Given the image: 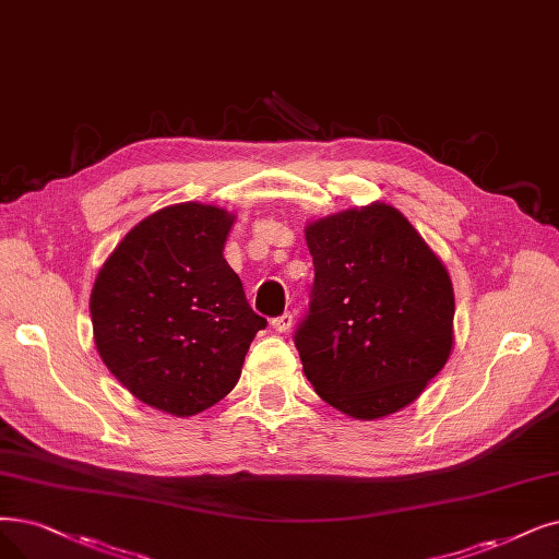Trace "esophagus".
<instances>
[{
	"mask_svg": "<svg viewBox=\"0 0 559 559\" xmlns=\"http://www.w3.org/2000/svg\"><path fill=\"white\" fill-rule=\"evenodd\" d=\"M294 323H296V317L292 314V311H286V314H282V317H277V319H273V330H275V332H280V334H284V332H292Z\"/></svg>",
	"mask_w": 559,
	"mask_h": 559,
	"instance_id": "esophagus-1",
	"label": "esophagus"
}]
</instances>
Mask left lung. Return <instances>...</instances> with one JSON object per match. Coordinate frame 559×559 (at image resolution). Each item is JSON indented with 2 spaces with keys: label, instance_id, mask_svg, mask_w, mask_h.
I'll return each instance as SVG.
<instances>
[{
  "label": "left lung",
  "instance_id": "left-lung-1",
  "mask_svg": "<svg viewBox=\"0 0 559 559\" xmlns=\"http://www.w3.org/2000/svg\"><path fill=\"white\" fill-rule=\"evenodd\" d=\"M305 240L314 286L296 348L307 381L353 419L411 406L454 348L448 267L383 202L307 222Z\"/></svg>",
  "mask_w": 559,
  "mask_h": 559
}]
</instances>
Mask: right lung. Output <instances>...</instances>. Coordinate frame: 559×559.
<instances>
[{"mask_svg": "<svg viewBox=\"0 0 559 559\" xmlns=\"http://www.w3.org/2000/svg\"><path fill=\"white\" fill-rule=\"evenodd\" d=\"M236 215L183 202L144 217L107 257L88 298L96 350L142 404L190 417L238 383L265 319L231 271Z\"/></svg>", "mask_w": 559, "mask_h": 559, "instance_id": "obj_1", "label": "right lung"}]
</instances>
